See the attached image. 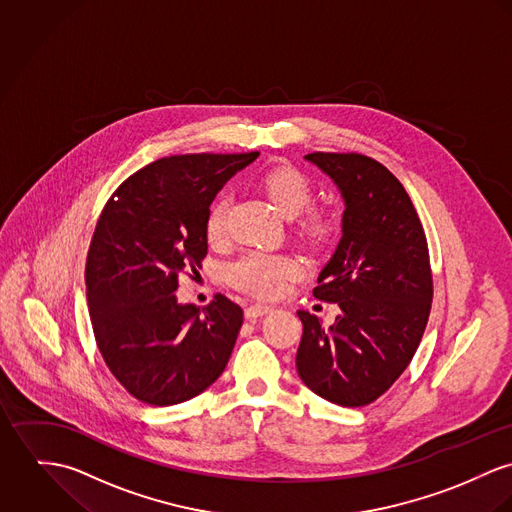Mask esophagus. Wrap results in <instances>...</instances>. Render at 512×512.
<instances>
[{
  "instance_id": "obj_1",
  "label": "esophagus",
  "mask_w": 512,
  "mask_h": 512,
  "mask_svg": "<svg viewBox=\"0 0 512 512\" xmlns=\"http://www.w3.org/2000/svg\"><path fill=\"white\" fill-rule=\"evenodd\" d=\"M273 310V306L269 304H251L247 310H245V318L247 320H255V318H261L265 314H269Z\"/></svg>"
}]
</instances>
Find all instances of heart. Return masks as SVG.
Wrapping results in <instances>:
<instances>
[{
    "instance_id": "obj_1",
    "label": "heart",
    "mask_w": 512,
    "mask_h": 512,
    "mask_svg": "<svg viewBox=\"0 0 512 512\" xmlns=\"http://www.w3.org/2000/svg\"><path fill=\"white\" fill-rule=\"evenodd\" d=\"M259 186L263 194L271 200L275 210L283 218H296L312 204V184L294 167L281 165L261 174ZM228 218V196H218L206 214L204 231L210 243H222L226 237ZM302 233L308 239L322 241L330 235L332 222L322 212H308L300 224ZM298 275V265L284 255H269L261 251H251L241 255L226 269L229 283L239 290L255 296H277L288 279Z\"/></svg>"
}]
</instances>
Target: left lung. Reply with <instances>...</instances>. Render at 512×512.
<instances>
[{"mask_svg": "<svg viewBox=\"0 0 512 512\" xmlns=\"http://www.w3.org/2000/svg\"><path fill=\"white\" fill-rule=\"evenodd\" d=\"M304 159L334 180L345 210L340 243L314 288L341 312L324 328L320 316L298 310L296 369L318 397L365 406L389 391L422 340L432 306L428 243L406 190L381 163L357 153Z\"/></svg>", "mask_w": 512, "mask_h": 512, "instance_id": "1", "label": "left lung"}]
</instances>
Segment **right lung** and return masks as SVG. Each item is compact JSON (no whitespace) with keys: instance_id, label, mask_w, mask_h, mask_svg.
<instances>
[{"instance_id":"add662e5","label":"right lung","mask_w":512,"mask_h":512,"mask_svg":"<svg viewBox=\"0 0 512 512\" xmlns=\"http://www.w3.org/2000/svg\"><path fill=\"white\" fill-rule=\"evenodd\" d=\"M259 153L174 155L129 176L108 200L86 259V298L100 353L129 395L171 406L226 369L243 310L218 294L202 312L174 290L208 253L216 194Z\"/></svg>"}]
</instances>
